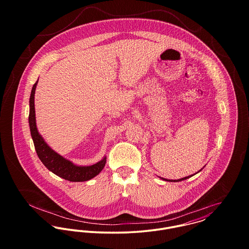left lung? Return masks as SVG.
<instances>
[{
	"mask_svg": "<svg viewBox=\"0 0 249 249\" xmlns=\"http://www.w3.org/2000/svg\"><path fill=\"white\" fill-rule=\"evenodd\" d=\"M201 171V170H200ZM191 177H193V176H190V177H187V178H181V179H178V180H170V181H174V182H178V181H182V180H185V179H187V178H191ZM162 179H164V180H167V179H165V178H162ZM169 181V180H168Z\"/></svg>",
	"mask_w": 249,
	"mask_h": 249,
	"instance_id": "8db88e82",
	"label": "left lung"
}]
</instances>
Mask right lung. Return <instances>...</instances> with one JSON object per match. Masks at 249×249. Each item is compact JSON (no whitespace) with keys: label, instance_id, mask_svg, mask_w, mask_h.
<instances>
[{"label":"right lung","instance_id":"add662e5","mask_svg":"<svg viewBox=\"0 0 249 249\" xmlns=\"http://www.w3.org/2000/svg\"><path fill=\"white\" fill-rule=\"evenodd\" d=\"M38 80L33 86L31 98H30V115L29 123L31 128V134L34 140L36 153L45 165V167L58 176L59 178H64L71 182H82L90 180L91 178L98 176L102 170L105 168L107 163V157L103 160L94 164L92 166H75L71 161L63 158L61 155L53 150L46 142L43 140L41 135L38 133L36 123V109H35V94H36V85Z\"/></svg>","mask_w":249,"mask_h":249}]
</instances>
